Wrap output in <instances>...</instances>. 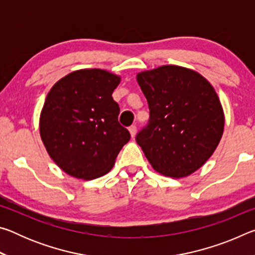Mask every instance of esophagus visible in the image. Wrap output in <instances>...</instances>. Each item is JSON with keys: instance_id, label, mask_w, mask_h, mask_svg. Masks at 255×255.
Wrapping results in <instances>:
<instances>
[{"instance_id": "1", "label": "esophagus", "mask_w": 255, "mask_h": 255, "mask_svg": "<svg viewBox=\"0 0 255 255\" xmlns=\"http://www.w3.org/2000/svg\"><path fill=\"white\" fill-rule=\"evenodd\" d=\"M136 131H137L136 126H130V127H129V132H130V136L131 137H135Z\"/></svg>"}]
</instances>
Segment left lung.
<instances>
[{
  "instance_id": "obj_1",
  "label": "left lung",
  "mask_w": 255,
  "mask_h": 255,
  "mask_svg": "<svg viewBox=\"0 0 255 255\" xmlns=\"http://www.w3.org/2000/svg\"><path fill=\"white\" fill-rule=\"evenodd\" d=\"M137 82L147 99L149 120L136 141L153 169L174 179L200 169L217 148L225 124L213 85L176 65L138 73Z\"/></svg>"
}]
</instances>
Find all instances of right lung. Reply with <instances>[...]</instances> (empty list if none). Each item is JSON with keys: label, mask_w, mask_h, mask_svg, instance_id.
Wrapping results in <instances>:
<instances>
[{"label": "right lung", "mask_w": 255, "mask_h": 255, "mask_svg": "<svg viewBox=\"0 0 255 255\" xmlns=\"http://www.w3.org/2000/svg\"><path fill=\"white\" fill-rule=\"evenodd\" d=\"M120 76L92 68L56 82L42 107L39 130L51 159L68 175L92 180L114 166L130 133L118 123L112 92Z\"/></svg>", "instance_id": "1"}]
</instances>
